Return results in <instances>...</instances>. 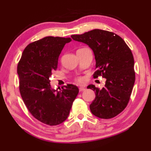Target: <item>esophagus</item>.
I'll use <instances>...</instances> for the list:
<instances>
[{
	"label": "esophagus",
	"mask_w": 151,
	"mask_h": 151,
	"mask_svg": "<svg viewBox=\"0 0 151 151\" xmlns=\"http://www.w3.org/2000/svg\"><path fill=\"white\" fill-rule=\"evenodd\" d=\"M79 91L81 92V91H83L86 90V88H85L84 86H80L79 87Z\"/></svg>",
	"instance_id": "1"
}]
</instances>
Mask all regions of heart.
Listing matches in <instances>:
<instances>
[{"label":"heart","mask_w":151,"mask_h":151,"mask_svg":"<svg viewBox=\"0 0 151 151\" xmlns=\"http://www.w3.org/2000/svg\"><path fill=\"white\" fill-rule=\"evenodd\" d=\"M76 81L79 83H82L85 81V78L83 77H78L76 78Z\"/></svg>","instance_id":"heart-1"}]
</instances>
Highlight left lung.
I'll list each match as a JSON object with an SVG mask.
<instances>
[{
  "mask_svg": "<svg viewBox=\"0 0 151 151\" xmlns=\"http://www.w3.org/2000/svg\"><path fill=\"white\" fill-rule=\"evenodd\" d=\"M71 37L93 50L96 69L93 77L102 76L106 79L102 89L93 84L87 86L96 93L90 105L91 112L101 119L115 117L127 105L135 81L134 60L130 48L120 36L108 31L93 29Z\"/></svg>",
  "mask_w": 151,
  "mask_h": 151,
  "instance_id": "8db88e82",
  "label": "left lung"
}]
</instances>
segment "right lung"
<instances>
[{
  "instance_id": "add662e5",
  "label": "right lung",
  "mask_w": 151,
  "mask_h": 151,
  "mask_svg": "<svg viewBox=\"0 0 151 151\" xmlns=\"http://www.w3.org/2000/svg\"><path fill=\"white\" fill-rule=\"evenodd\" d=\"M70 38L46 36L29 43L17 65L19 92L32 116L50 126L63 123L68 118L79 93L73 84L52 89L50 77L57 70L58 58Z\"/></svg>"
}]
</instances>
